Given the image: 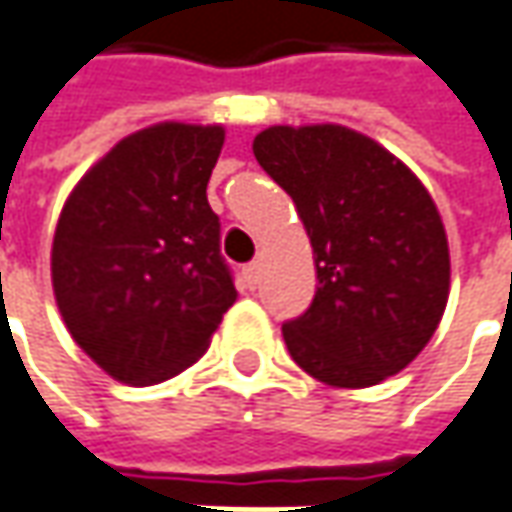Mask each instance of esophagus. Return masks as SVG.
Returning a JSON list of instances; mask_svg holds the SVG:
<instances>
[{
  "label": "esophagus",
  "instance_id": "obj_1",
  "mask_svg": "<svg viewBox=\"0 0 512 512\" xmlns=\"http://www.w3.org/2000/svg\"><path fill=\"white\" fill-rule=\"evenodd\" d=\"M260 275H263V266H260V263H246V266H243V280H246V286H249V289H255L257 283H260Z\"/></svg>",
  "mask_w": 512,
  "mask_h": 512
}]
</instances>
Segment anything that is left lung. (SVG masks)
Returning <instances> with one entry per match:
<instances>
[{
  "label": "left lung",
  "mask_w": 512,
  "mask_h": 512,
  "mask_svg": "<svg viewBox=\"0 0 512 512\" xmlns=\"http://www.w3.org/2000/svg\"><path fill=\"white\" fill-rule=\"evenodd\" d=\"M309 234L318 292L283 323L300 369L361 389L427 346L450 295V249L421 180L384 145L344 125H272L252 143Z\"/></svg>",
  "instance_id": "1"
}]
</instances>
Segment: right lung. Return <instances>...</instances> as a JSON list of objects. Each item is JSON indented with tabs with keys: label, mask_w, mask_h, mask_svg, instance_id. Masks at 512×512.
Returning a JSON list of instances; mask_svg holds the SVG:
<instances>
[{
	"label": "right lung",
	"mask_w": 512,
	"mask_h": 512,
	"mask_svg": "<svg viewBox=\"0 0 512 512\" xmlns=\"http://www.w3.org/2000/svg\"><path fill=\"white\" fill-rule=\"evenodd\" d=\"M226 131L160 123L114 145L65 200L56 306L79 349L145 387L191 367L237 300L206 186Z\"/></svg>",
	"instance_id": "1"
}]
</instances>
